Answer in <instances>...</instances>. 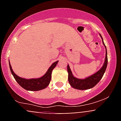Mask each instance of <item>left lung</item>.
<instances>
[{"label":"left lung","mask_w":121,"mask_h":121,"mask_svg":"<svg viewBox=\"0 0 121 121\" xmlns=\"http://www.w3.org/2000/svg\"><path fill=\"white\" fill-rule=\"evenodd\" d=\"M99 36L102 39V43L106 49V56H105V62H104L103 66L98 71H97L96 73L92 74L91 76H89L88 77H86L85 79H80L76 78L73 76L70 67H69V65L68 64L67 70L68 72V81L70 86L73 88L78 90H82V91L89 89L96 85L103 77L104 73L106 70L107 65H108V54H107L106 47L104 44L103 39L100 34H99Z\"/></svg>","instance_id":"8db88e82"}]
</instances>
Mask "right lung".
Returning a JSON list of instances; mask_svg holds the SVG:
<instances>
[{
	"instance_id": "obj_1",
	"label": "right lung",
	"mask_w": 121,
	"mask_h": 121,
	"mask_svg": "<svg viewBox=\"0 0 121 121\" xmlns=\"http://www.w3.org/2000/svg\"><path fill=\"white\" fill-rule=\"evenodd\" d=\"M59 61L53 62L51 66L48 69L44 76L41 77L40 78H30L26 79L19 77L14 73L12 69V66L10 64L9 61V65L10 70L11 73L13 75V77L15 79L16 82L24 89L30 91H38L40 90L44 89L49 85L50 81L51 80V75L53 69L56 67L57 64L58 63Z\"/></svg>"
}]
</instances>
